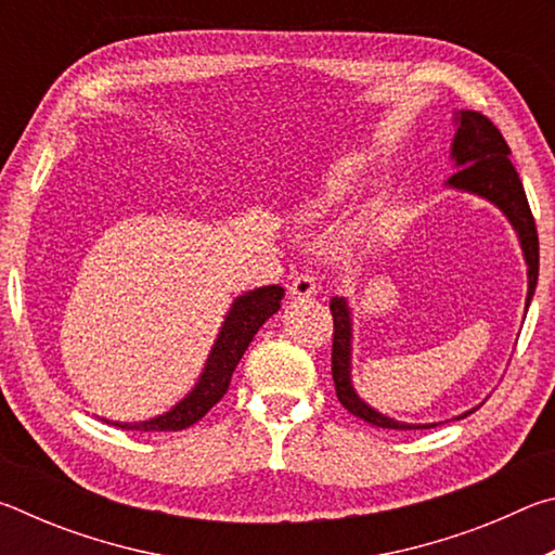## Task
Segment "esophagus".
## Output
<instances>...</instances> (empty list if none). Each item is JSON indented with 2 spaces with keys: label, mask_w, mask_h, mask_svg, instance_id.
<instances>
[{
  "label": "esophagus",
  "mask_w": 555,
  "mask_h": 555,
  "mask_svg": "<svg viewBox=\"0 0 555 555\" xmlns=\"http://www.w3.org/2000/svg\"><path fill=\"white\" fill-rule=\"evenodd\" d=\"M291 296L294 298H308L318 291V276L313 271H300L294 279H291Z\"/></svg>",
  "instance_id": "34e87169"
}]
</instances>
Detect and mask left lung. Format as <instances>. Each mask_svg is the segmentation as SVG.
Instances as JSON below:
<instances>
[{
    "instance_id": "left-lung-1",
    "label": "left lung",
    "mask_w": 555,
    "mask_h": 555,
    "mask_svg": "<svg viewBox=\"0 0 555 555\" xmlns=\"http://www.w3.org/2000/svg\"><path fill=\"white\" fill-rule=\"evenodd\" d=\"M460 127L453 139V158L457 164V171L448 178V185L463 188V191L477 193L482 198L500 205L502 212L509 218L514 230L519 232L521 249L529 264V296H526V306L531 304L533 288L539 281V232L537 222L526 201L521 178L516 173L512 164V149L504 142L502 131L496 129L490 119L480 112L463 109L460 112ZM333 313V382L335 393L343 406L352 413V416L367 421V424L377 428H391V430H416V428H434L430 426H409L399 424V421L382 416L379 411L370 409L360 397H357L350 384V311H347L345 298L331 300ZM473 413V411H467ZM467 413L457 418H465Z\"/></svg>"
}]
</instances>
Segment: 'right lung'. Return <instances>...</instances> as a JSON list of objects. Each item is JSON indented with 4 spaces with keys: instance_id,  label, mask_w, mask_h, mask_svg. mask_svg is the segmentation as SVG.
I'll list each match as a JSON object with an SVG mask.
<instances>
[{
    "instance_id": "obj_1",
    "label": "right lung",
    "mask_w": 555,
    "mask_h": 555,
    "mask_svg": "<svg viewBox=\"0 0 555 555\" xmlns=\"http://www.w3.org/2000/svg\"><path fill=\"white\" fill-rule=\"evenodd\" d=\"M284 298V288L281 286H264L249 294L240 296L234 300L232 311L228 313L222 331L218 335L212 352L208 357V364L201 374V382L188 397L173 406L168 413L152 421H142V424H112L125 430H142V434H152V430H183L188 426L198 424V421L208 413L215 403H218L224 391H228L232 382V372L237 367L244 350H247L251 337L264 325L267 318L279 311V300Z\"/></svg>"
}]
</instances>
